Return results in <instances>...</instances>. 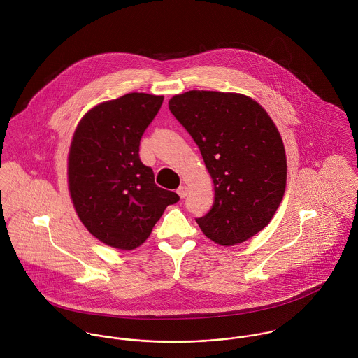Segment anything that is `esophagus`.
<instances>
[{
	"mask_svg": "<svg viewBox=\"0 0 358 358\" xmlns=\"http://www.w3.org/2000/svg\"><path fill=\"white\" fill-rule=\"evenodd\" d=\"M187 193H189V189H187V186H179V189H178V194H179V197L180 199H185L186 196H187Z\"/></svg>",
	"mask_w": 358,
	"mask_h": 358,
	"instance_id": "obj_1",
	"label": "esophagus"
}]
</instances>
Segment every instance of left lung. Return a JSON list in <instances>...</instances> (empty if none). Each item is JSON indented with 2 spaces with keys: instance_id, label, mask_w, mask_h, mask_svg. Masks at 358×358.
Here are the masks:
<instances>
[{
  "instance_id": "obj_1",
  "label": "left lung",
  "mask_w": 358,
  "mask_h": 358,
  "mask_svg": "<svg viewBox=\"0 0 358 358\" xmlns=\"http://www.w3.org/2000/svg\"><path fill=\"white\" fill-rule=\"evenodd\" d=\"M169 110L190 134L215 186L200 229L222 245L240 244L268 224L282 200L287 158L282 139L263 107L248 96L189 91Z\"/></svg>"
}]
</instances>
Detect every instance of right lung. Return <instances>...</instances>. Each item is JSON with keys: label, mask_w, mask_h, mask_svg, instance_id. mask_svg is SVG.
I'll return each instance as SVG.
<instances>
[{"label": "right lung", "mask_w": 358, "mask_h": 358, "mask_svg": "<svg viewBox=\"0 0 358 358\" xmlns=\"http://www.w3.org/2000/svg\"><path fill=\"white\" fill-rule=\"evenodd\" d=\"M164 98L127 94L101 103L80 121L69 154V189L84 226L104 244L134 250L150 236L173 192L154 183L139 157L141 139Z\"/></svg>", "instance_id": "right-lung-1"}]
</instances>
